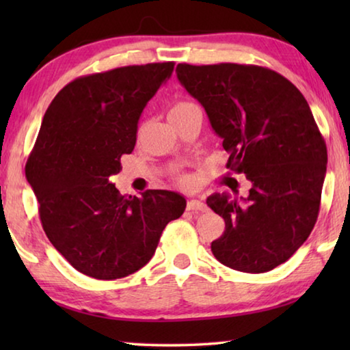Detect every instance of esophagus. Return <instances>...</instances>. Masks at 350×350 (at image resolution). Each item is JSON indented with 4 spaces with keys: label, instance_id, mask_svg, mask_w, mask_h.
I'll return each mask as SVG.
<instances>
[{
    "label": "esophagus",
    "instance_id": "34e87169",
    "mask_svg": "<svg viewBox=\"0 0 350 350\" xmlns=\"http://www.w3.org/2000/svg\"><path fill=\"white\" fill-rule=\"evenodd\" d=\"M187 210H189V211H205L206 210V205L202 202V200L191 199V200H188Z\"/></svg>",
    "mask_w": 350,
    "mask_h": 350
}]
</instances>
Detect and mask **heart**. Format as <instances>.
<instances>
[{
    "label": "heart",
    "instance_id": "b5f03b06",
    "mask_svg": "<svg viewBox=\"0 0 350 350\" xmlns=\"http://www.w3.org/2000/svg\"><path fill=\"white\" fill-rule=\"evenodd\" d=\"M198 109L199 106L194 102H191V100H177V102L173 103V106L170 108V118L171 122H179L182 118H185L188 114H191V112ZM179 179L180 182H187L185 176H179Z\"/></svg>",
    "mask_w": 350,
    "mask_h": 350
}]
</instances>
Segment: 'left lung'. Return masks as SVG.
<instances>
[{
  "instance_id": "8db88e82",
  "label": "left lung",
  "mask_w": 350,
  "mask_h": 350,
  "mask_svg": "<svg viewBox=\"0 0 350 350\" xmlns=\"http://www.w3.org/2000/svg\"><path fill=\"white\" fill-rule=\"evenodd\" d=\"M176 74L222 139L227 168L250 180L247 198L206 199L225 221L213 254L245 273L278 267L309 238L321 202L327 148L309 103L286 77L262 66L180 63Z\"/></svg>"
}]
</instances>
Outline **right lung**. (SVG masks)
<instances>
[{
  "instance_id": "add662e5",
  "label": "right lung",
  "mask_w": 350,
  "mask_h": 350,
  "mask_svg": "<svg viewBox=\"0 0 350 350\" xmlns=\"http://www.w3.org/2000/svg\"><path fill=\"white\" fill-rule=\"evenodd\" d=\"M173 69V62L148 63L79 77L43 117L26 177L46 236L83 275L112 281L140 270L167 224L185 211L179 193L122 196L109 182L134 150L142 111Z\"/></svg>"
}]
</instances>
